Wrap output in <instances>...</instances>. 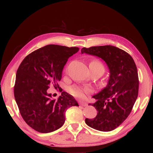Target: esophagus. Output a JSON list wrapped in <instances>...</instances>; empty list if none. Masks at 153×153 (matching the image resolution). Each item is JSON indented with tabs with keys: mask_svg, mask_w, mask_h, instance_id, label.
I'll return each mask as SVG.
<instances>
[{
	"mask_svg": "<svg viewBox=\"0 0 153 153\" xmlns=\"http://www.w3.org/2000/svg\"><path fill=\"white\" fill-rule=\"evenodd\" d=\"M79 105L81 106H83V107H86V106L88 105V103L86 102H80Z\"/></svg>",
	"mask_w": 153,
	"mask_h": 153,
	"instance_id": "esophagus-1",
	"label": "esophagus"
}]
</instances>
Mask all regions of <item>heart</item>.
<instances>
[{"mask_svg":"<svg viewBox=\"0 0 153 153\" xmlns=\"http://www.w3.org/2000/svg\"><path fill=\"white\" fill-rule=\"evenodd\" d=\"M90 64L95 65L104 68L102 64L98 61H92ZM69 92L72 96H74L75 97L79 98H84L86 97V94H89V93L91 92V90H90L88 87H81L79 86H76V85H74V86H72L69 88Z\"/></svg>","mask_w":153,"mask_h":153,"instance_id":"heart-1","label":"heart"}]
</instances>
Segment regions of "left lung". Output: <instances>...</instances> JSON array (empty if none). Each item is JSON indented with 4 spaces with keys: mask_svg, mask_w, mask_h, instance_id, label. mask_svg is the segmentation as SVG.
I'll list each match as a JSON object with an SVG mask.
<instances>
[{
    "mask_svg": "<svg viewBox=\"0 0 153 153\" xmlns=\"http://www.w3.org/2000/svg\"><path fill=\"white\" fill-rule=\"evenodd\" d=\"M82 53L97 56L105 61L109 69L107 86L92 98L90 105L97 110L94 118H86L90 128L102 131L120 126L131 113L138 94V74L135 62L128 53L111 45L82 48Z\"/></svg>",
    "mask_w": 153,
    "mask_h": 153,
    "instance_id": "1",
    "label": "left lung"
}]
</instances>
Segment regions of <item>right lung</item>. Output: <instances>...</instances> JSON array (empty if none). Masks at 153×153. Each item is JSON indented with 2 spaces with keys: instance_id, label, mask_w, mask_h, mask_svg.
<instances>
[{
  "instance_id": "add662e5",
  "label": "right lung",
  "mask_w": 153,
  "mask_h": 153,
  "mask_svg": "<svg viewBox=\"0 0 153 153\" xmlns=\"http://www.w3.org/2000/svg\"><path fill=\"white\" fill-rule=\"evenodd\" d=\"M77 47L49 45L34 51L23 60L16 74L14 97L21 115L28 126L40 133L60 128L67 109L78 106L76 99L62 92L57 100L51 99L49 86L59 88L62 71Z\"/></svg>"
}]
</instances>
